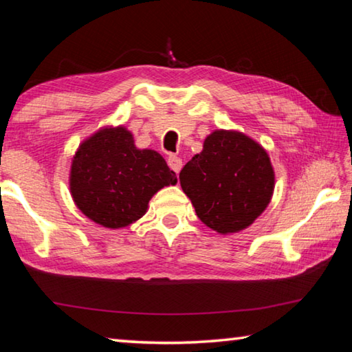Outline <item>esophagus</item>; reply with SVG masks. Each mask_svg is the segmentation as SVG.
<instances>
[{"label":"esophagus","instance_id":"esophagus-1","mask_svg":"<svg viewBox=\"0 0 352 352\" xmlns=\"http://www.w3.org/2000/svg\"><path fill=\"white\" fill-rule=\"evenodd\" d=\"M168 164H169V168L175 172V174H178V172L182 170V160L178 158V157H175V155H170V157L168 158Z\"/></svg>","mask_w":352,"mask_h":352}]
</instances>
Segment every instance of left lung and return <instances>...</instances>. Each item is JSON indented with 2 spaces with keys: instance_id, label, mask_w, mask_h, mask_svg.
<instances>
[{
  "instance_id": "obj_1",
  "label": "left lung",
  "mask_w": 352,
  "mask_h": 352,
  "mask_svg": "<svg viewBox=\"0 0 352 352\" xmlns=\"http://www.w3.org/2000/svg\"><path fill=\"white\" fill-rule=\"evenodd\" d=\"M195 214L219 234L248 228L269 206L275 170L258 141L237 130H214L180 172Z\"/></svg>"
}]
</instances>
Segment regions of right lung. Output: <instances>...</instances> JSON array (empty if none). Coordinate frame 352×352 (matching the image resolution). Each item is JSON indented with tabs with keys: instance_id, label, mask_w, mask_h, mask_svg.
<instances>
[{
	"instance_id": "1",
	"label": "right lung",
	"mask_w": 352,
	"mask_h": 352,
	"mask_svg": "<svg viewBox=\"0 0 352 352\" xmlns=\"http://www.w3.org/2000/svg\"><path fill=\"white\" fill-rule=\"evenodd\" d=\"M69 192L82 214L119 230L141 219L160 189L177 175L152 148H138L124 126H105L83 140L71 160Z\"/></svg>"
}]
</instances>
